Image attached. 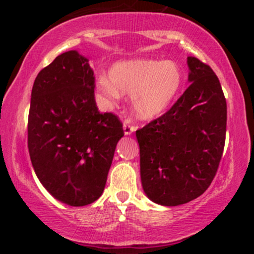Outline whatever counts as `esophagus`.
Segmentation results:
<instances>
[{
    "mask_svg": "<svg viewBox=\"0 0 254 254\" xmlns=\"http://www.w3.org/2000/svg\"><path fill=\"white\" fill-rule=\"evenodd\" d=\"M135 131V127L131 126L129 121H126V123L124 124V133L125 135H130L131 133H134Z\"/></svg>",
    "mask_w": 254,
    "mask_h": 254,
    "instance_id": "obj_1",
    "label": "esophagus"
}]
</instances>
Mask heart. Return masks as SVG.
<instances>
[{
	"label": "heart",
	"mask_w": 254,
	"mask_h": 254,
	"mask_svg": "<svg viewBox=\"0 0 254 254\" xmlns=\"http://www.w3.org/2000/svg\"><path fill=\"white\" fill-rule=\"evenodd\" d=\"M184 83L182 69L173 61L129 60L113 64L109 77L100 76L96 93L105 104L131 93V105L138 119L161 117L179 95Z\"/></svg>",
	"instance_id": "1"
}]
</instances>
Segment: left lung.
<instances>
[{"label":"left lung","mask_w":254,"mask_h":254,"mask_svg":"<svg viewBox=\"0 0 254 254\" xmlns=\"http://www.w3.org/2000/svg\"><path fill=\"white\" fill-rule=\"evenodd\" d=\"M190 85L165 114L136 130L141 183L152 202L179 206L213 182L223 154L227 102L209 65L187 58Z\"/></svg>","instance_id":"8db88e82"}]
</instances>
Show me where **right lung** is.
<instances>
[{"mask_svg":"<svg viewBox=\"0 0 254 254\" xmlns=\"http://www.w3.org/2000/svg\"><path fill=\"white\" fill-rule=\"evenodd\" d=\"M123 124L100 113L89 59L68 51L33 83L27 144L34 172L62 203L82 207L102 195Z\"/></svg>","mask_w":254,"mask_h":254,"instance_id":"1","label":"right lung"}]
</instances>
